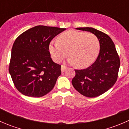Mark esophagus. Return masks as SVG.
<instances>
[{
	"mask_svg": "<svg viewBox=\"0 0 129 129\" xmlns=\"http://www.w3.org/2000/svg\"><path fill=\"white\" fill-rule=\"evenodd\" d=\"M66 68H67V67L65 66H61V71H62V72H64V71H66Z\"/></svg>",
	"mask_w": 129,
	"mask_h": 129,
	"instance_id": "34e87169",
	"label": "esophagus"
}]
</instances>
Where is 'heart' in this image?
Here are the masks:
<instances>
[{
    "mask_svg": "<svg viewBox=\"0 0 129 129\" xmlns=\"http://www.w3.org/2000/svg\"><path fill=\"white\" fill-rule=\"evenodd\" d=\"M49 49L55 62H61L68 53L69 62L83 69L90 66L97 58L100 43L93 34L69 30L60 35L57 42H51Z\"/></svg>",
    "mask_w": 129,
    "mask_h": 129,
    "instance_id": "obj_1",
    "label": "heart"
}]
</instances>
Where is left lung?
Returning <instances> with one entry per match:
<instances>
[{
  "label": "left lung",
  "mask_w": 129,
  "mask_h": 129,
  "mask_svg": "<svg viewBox=\"0 0 129 129\" xmlns=\"http://www.w3.org/2000/svg\"><path fill=\"white\" fill-rule=\"evenodd\" d=\"M76 29L93 34L100 43V52L93 64L87 69L75 70L72 84L77 91L87 97L103 94L115 84L120 67V58L114 43L108 35L92 27Z\"/></svg>",
  "instance_id": "8db88e82"
}]
</instances>
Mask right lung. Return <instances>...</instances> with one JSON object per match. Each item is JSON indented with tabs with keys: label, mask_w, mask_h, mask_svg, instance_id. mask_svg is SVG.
Here are the masks:
<instances>
[{
	"label": "right lung",
	"mask_w": 129,
	"mask_h": 129,
	"mask_svg": "<svg viewBox=\"0 0 129 129\" xmlns=\"http://www.w3.org/2000/svg\"><path fill=\"white\" fill-rule=\"evenodd\" d=\"M66 28L37 25L20 34L13 44L9 71L16 89L24 95L40 97L52 90L61 66L52 61L51 40Z\"/></svg>",
	"instance_id": "1"
}]
</instances>
